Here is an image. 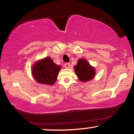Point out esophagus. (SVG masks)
Segmentation results:
<instances>
[{"label": "esophagus", "mask_w": 134, "mask_h": 134, "mask_svg": "<svg viewBox=\"0 0 134 134\" xmlns=\"http://www.w3.org/2000/svg\"><path fill=\"white\" fill-rule=\"evenodd\" d=\"M65 68H69V67H70V64H69V63H66L65 64Z\"/></svg>", "instance_id": "34e87169"}]
</instances>
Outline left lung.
<instances>
[{"instance_id": "1", "label": "left lung", "mask_w": 134, "mask_h": 134, "mask_svg": "<svg viewBox=\"0 0 134 134\" xmlns=\"http://www.w3.org/2000/svg\"><path fill=\"white\" fill-rule=\"evenodd\" d=\"M75 73L78 77L79 80L82 82H87L94 77L95 69L91 66L87 60L80 58L77 64L74 67Z\"/></svg>"}]
</instances>
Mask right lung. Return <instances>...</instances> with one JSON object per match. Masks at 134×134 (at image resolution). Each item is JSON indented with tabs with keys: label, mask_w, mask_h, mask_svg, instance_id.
I'll return each instance as SVG.
<instances>
[{
	"label": "right lung",
	"mask_w": 134,
	"mask_h": 134,
	"mask_svg": "<svg viewBox=\"0 0 134 134\" xmlns=\"http://www.w3.org/2000/svg\"><path fill=\"white\" fill-rule=\"evenodd\" d=\"M61 66L54 63L50 57L35 62L32 66V74L36 82L45 85H53L56 82Z\"/></svg>",
	"instance_id": "1"
}]
</instances>
